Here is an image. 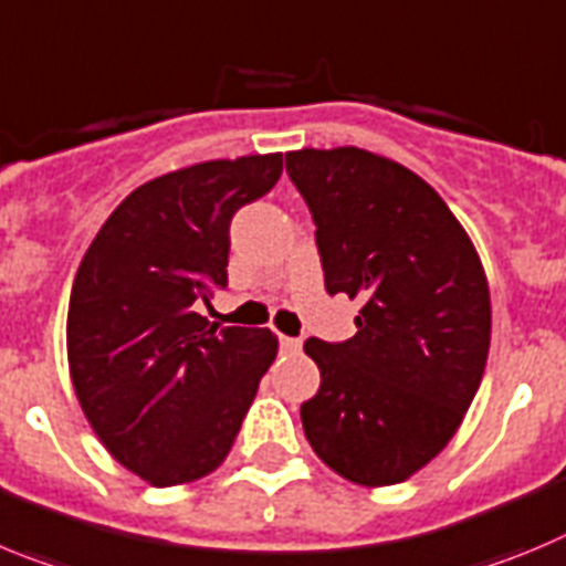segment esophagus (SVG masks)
<instances>
[{
    "label": "esophagus",
    "mask_w": 566,
    "mask_h": 566,
    "mask_svg": "<svg viewBox=\"0 0 566 566\" xmlns=\"http://www.w3.org/2000/svg\"><path fill=\"white\" fill-rule=\"evenodd\" d=\"M300 347H303V342L294 339V336H280V350L283 354H297Z\"/></svg>",
    "instance_id": "1"
}]
</instances>
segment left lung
I'll return each mask as SVG.
<instances>
[{
  "instance_id": "1",
  "label": "left lung",
  "mask_w": 566,
  "mask_h": 566,
  "mask_svg": "<svg viewBox=\"0 0 566 566\" xmlns=\"http://www.w3.org/2000/svg\"><path fill=\"white\" fill-rule=\"evenodd\" d=\"M286 174L317 224L328 294L365 303L350 339L303 345L323 378L300 407L305 438L350 483H403L452 440L483 381V263L446 201L392 159L303 148Z\"/></svg>"
}]
</instances>
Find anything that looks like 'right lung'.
Instances as JSON below:
<instances>
[{"instance_id": "right-lung-1", "label": "right lung", "mask_w": 566, "mask_h": 566, "mask_svg": "<svg viewBox=\"0 0 566 566\" xmlns=\"http://www.w3.org/2000/svg\"><path fill=\"white\" fill-rule=\"evenodd\" d=\"M283 154L212 159L145 181L86 249L66 356L86 421L151 485L190 483L232 449L277 356L266 328L199 314L227 289L232 216L277 185Z\"/></svg>"}]
</instances>
